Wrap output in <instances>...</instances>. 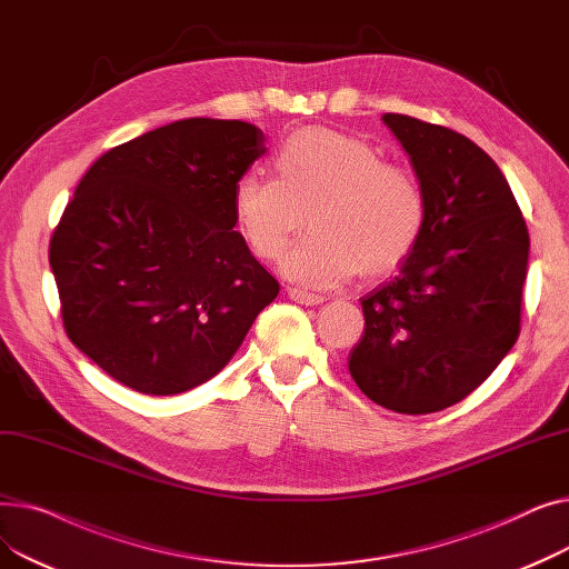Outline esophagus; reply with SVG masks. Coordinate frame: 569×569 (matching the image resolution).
Masks as SVG:
<instances>
[{
    "mask_svg": "<svg viewBox=\"0 0 569 569\" xmlns=\"http://www.w3.org/2000/svg\"><path fill=\"white\" fill-rule=\"evenodd\" d=\"M288 297H290V300H295L297 305H307V307H316V305H322L327 300L325 295L309 292V290H302V288H288Z\"/></svg>",
    "mask_w": 569,
    "mask_h": 569,
    "instance_id": "1",
    "label": "esophagus"
}]
</instances>
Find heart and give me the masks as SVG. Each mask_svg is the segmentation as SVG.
Returning <instances> with one entry per match:
<instances>
[{
    "label": "heart",
    "instance_id": "1",
    "mask_svg": "<svg viewBox=\"0 0 569 569\" xmlns=\"http://www.w3.org/2000/svg\"><path fill=\"white\" fill-rule=\"evenodd\" d=\"M274 172L239 177L232 212L258 260H277L309 212L313 230L281 260V272L302 286L332 288L360 269L365 277L390 274L427 230L420 182L357 136L297 131L281 142Z\"/></svg>",
    "mask_w": 569,
    "mask_h": 569
}]
</instances>
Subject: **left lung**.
Returning a JSON list of instances; mask_svg holds the SVG:
<instances>
[{
    "instance_id": "left-lung-1",
    "label": "left lung",
    "mask_w": 569,
    "mask_h": 569,
    "mask_svg": "<svg viewBox=\"0 0 569 569\" xmlns=\"http://www.w3.org/2000/svg\"><path fill=\"white\" fill-rule=\"evenodd\" d=\"M427 196L420 244L362 297L348 371L378 406L427 415L477 390L521 330L528 228L493 159L466 136L387 112Z\"/></svg>"
}]
</instances>
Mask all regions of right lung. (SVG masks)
Listing matches in <instances>:
<instances>
[{
    "label": "right lung",
    "instance_id": "1",
    "mask_svg": "<svg viewBox=\"0 0 569 569\" xmlns=\"http://www.w3.org/2000/svg\"><path fill=\"white\" fill-rule=\"evenodd\" d=\"M262 154L258 127L191 117L84 172L48 256L69 339L110 378L187 392L230 362L279 295L232 230L234 184Z\"/></svg>",
    "mask_w": 569,
    "mask_h": 569
}]
</instances>
